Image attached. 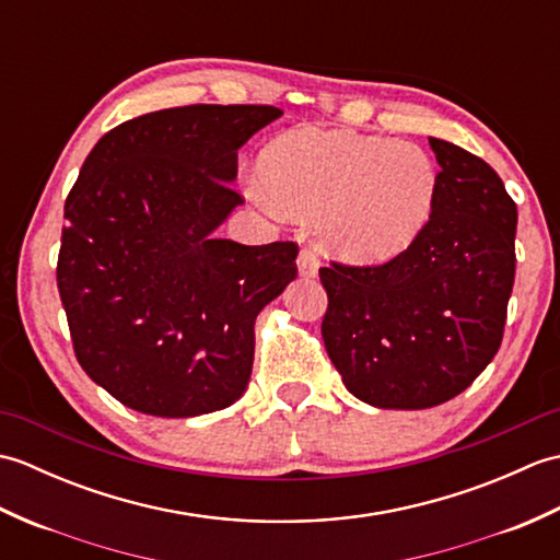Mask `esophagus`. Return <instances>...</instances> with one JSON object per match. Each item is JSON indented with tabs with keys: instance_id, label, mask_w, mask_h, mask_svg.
<instances>
[{
	"instance_id": "esophagus-1",
	"label": "esophagus",
	"mask_w": 560,
	"mask_h": 560,
	"mask_svg": "<svg viewBox=\"0 0 560 560\" xmlns=\"http://www.w3.org/2000/svg\"><path fill=\"white\" fill-rule=\"evenodd\" d=\"M295 265H299V273L301 277H305V279H313L315 273H317V267H319V261H317V255L313 253V249H301V255H299V261H295Z\"/></svg>"
}]
</instances>
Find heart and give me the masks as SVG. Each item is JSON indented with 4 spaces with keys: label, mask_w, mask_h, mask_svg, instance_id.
Here are the masks:
<instances>
[{
    "label": "heart",
    "mask_w": 560,
    "mask_h": 560,
    "mask_svg": "<svg viewBox=\"0 0 560 560\" xmlns=\"http://www.w3.org/2000/svg\"><path fill=\"white\" fill-rule=\"evenodd\" d=\"M249 195L269 211L315 213L319 243L349 265L401 255L431 219L440 171L413 141L303 127L261 151Z\"/></svg>",
    "instance_id": "obj_1"
}]
</instances>
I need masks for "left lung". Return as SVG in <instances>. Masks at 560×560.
<instances>
[{
    "label": "left lung",
    "mask_w": 560,
    "mask_h": 560,
    "mask_svg": "<svg viewBox=\"0 0 560 560\" xmlns=\"http://www.w3.org/2000/svg\"><path fill=\"white\" fill-rule=\"evenodd\" d=\"M440 187L421 235L377 267L331 261L323 339L353 397L431 409L501 349L515 283L517 207L489 163L431 137Z\"/></svg>",
    "instance_id": "8db88e82"
}]
</instances>
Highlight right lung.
Wrapping results in <instances>:
<instances>
[{
    "label": "right lung",
    "mask_w": 560,
    "mask_h": 560,
    "mask_svg": "<svg viewBox=\"0 0 560 560\" xmlns=\"http://www.w3.org/2000/svg\"><path fill=\"white\" fill-rule=\"evenodd\" d=\"M273 105H185L110 129L65 201L57 289L83 371L125 407L187 419L243 397L255 319L295 279V243L213 231L243 205L237 149Z\"/></svg>",
    "instance_id": "add662e5"
}]
</instances>
